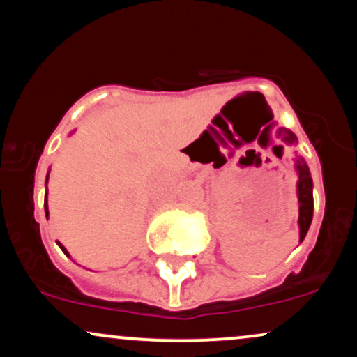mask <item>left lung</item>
I'll return each mask as SVG.
<instances>
[{
	"mask_svg": "<svg viewBox=\"0 0 357 357\" xmlns=\"http://www.w3.org/2000/svg\"><path fill=\"white\" fill-rule=\"evenodd\" d=\"M278 137L283 139L287 146H293L296 144V135L293 134L288 128H278ZM295 171L298 176L296 181V195H298V229H300V242H303L305 236H307L308 229L313 218V181L310 169H308L307 162L303 158L296 155L295 158Z\"/></svg>",
	"mask_w": 357,
	"mask_h": 357,
	"instance_id": "obj_1",
	"label": "left lung"
}]
</instances>
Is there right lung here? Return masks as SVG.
Listing matches in <instances>:
<instances>
[{
    "instance_id": "add662e5",
    "label": "right lung",
    "mask_w": 357,
    "mask_h": 357,
    "mask_svg": "<svg viewBox=\"0 0 357 357\" xmlns=\"http://www.w3.org/2000/svg\"><path fill=\"white\" fill-rule=\"evenodd\" d=\"M50 172V171H49ZM49 172H47V179H45V185H47V181H49ZM44 208H45V215H47V217H49V206H47V191H45V198H44ZM57 245H59V248H61L62 249V252H64L66 254V256H69V252H68V249H66L64 248V245H62L61 244V242H59L57 241ZM70 257V256H69Z\"/></svg>"
}]
</instances>
